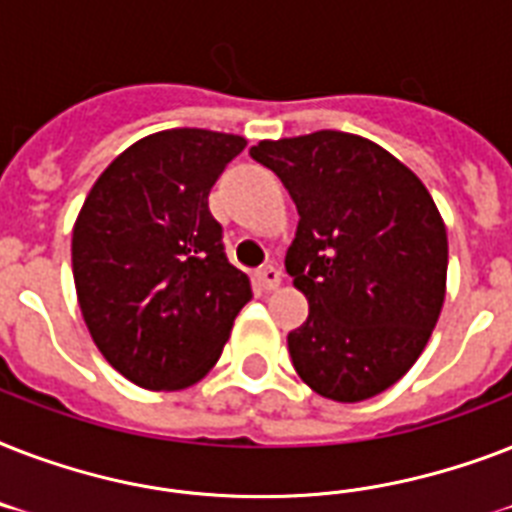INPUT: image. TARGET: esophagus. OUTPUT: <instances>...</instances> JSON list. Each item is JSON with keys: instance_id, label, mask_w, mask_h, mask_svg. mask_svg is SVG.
<instances>
[{"instance_id": "obj_1", "label": "esophagus", "mask_w": 512, "mask_h": 512, "mask_svg": "<svg viewBox=\"0 0 512 512\" xmlns=\"http://www.w3.org/2000/svg\"><path fill=\"white\" fill-rule=\"evenodd\" d=\"M255 279L260 287L271 292V289H276L281 284V271L279 268H273V265H268V268H263V271L255 273Z\"/></svg>"}]
</instances>
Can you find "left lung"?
Returning <instances> with one entry per match:
<instances>
[{
    "mask_svg": "<svg viewBox=\"0 0 512 512\" xmlns=\"http://www.w3.org/2000/svg\"><path fill=\"white\" fill-rule=\"evenodd\" d=\"M249 154L300 212L284 260L311 308L287 337L300 380L340 404L388 390L444 308L449 241L436 201L404 162L350 132L260 140Z\"/></svg>",
    "mask_w": 512,
    "mask_h": 512,
    "instance_id": "1",
    "label": "left lung"
}]
</instances>
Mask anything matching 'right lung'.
Here are the masks:
<instances>
[{
  "label": "right lung",
  "instance_id": "1",
  "mask_svg": "<svg viewBox=\"0 0 512 512\" xmlns=\"http://www.w3.org/2000/svg\"><path fill=\"white\" fill-rule=\"evenodd\" d=\"M244 146L241 135L196 127L146 135L108 164L79 209L71 265L84 324L140 388L196 385L252 300L207 201Z\"/></svg>",
  "mask_w": 512,
  "mask_h": 512
}]
</instances>
